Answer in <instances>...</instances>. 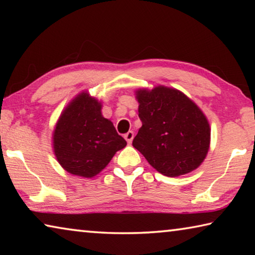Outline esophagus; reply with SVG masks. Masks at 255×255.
<instances>
[{"instance_id":"esophagus-1","label":"esophagus","mask_w":255,"mask_h":255,"mask_svg":"<svg viewBox=\"0 0 255 255\" xmlns=\"http://www.w3.org/2000/svg\"><path fill=\"white\" fill-rule=\"evenodd\" d=\"M125 139H126L127 140V143L128 144H130L131 143V141H132V138H133V132L131 131V130H129L128 132H126V133H125Z\"/></svg>"}]
</instances>
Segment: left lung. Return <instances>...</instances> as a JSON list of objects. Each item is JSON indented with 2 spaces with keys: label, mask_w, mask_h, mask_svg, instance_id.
Here are the masks:
<instances>
[{
  "label": "left lung",
  "mask_w": 255,
  "mask_h": 255,
  "mask_svg": "<svg viewBox=\"0 0 255 255\" xmlns=\"http://www.w3.org/2000/svg\"><path fill=\"white\" fill-rule=\"evenodd\" d=\"M141 127L132 146L163 175L187 174L201 165L210 127L199 107L179 90L158 85L136 91Z\"/></svg>",
  "instance_id": "obj_1"
}]
</instances>
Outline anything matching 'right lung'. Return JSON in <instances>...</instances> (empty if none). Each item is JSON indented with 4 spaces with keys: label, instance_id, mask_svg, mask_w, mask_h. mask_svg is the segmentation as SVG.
Listing matches in <instances>:
<instances>
[{
    "label": "right lung",
    "instance_id": "1",
    "mask_svg": "<svg viewBox=\"0 0 255 255\" xmlns=\"http://www.w3.org/2000/svg\"><path fill=\"white\" fill-rule=\"evenodd\" d=\"M101 102L84 91L68 103L53 133L54 153L68 173L93 178L127 145L109 119Z\"/></svg>",
    "mask_w": 255,
    "mask_h": 255
}]
</instances>
